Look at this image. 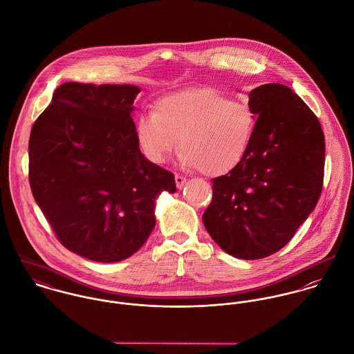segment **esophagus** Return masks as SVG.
<instances>
[{
  "label": "esophagus",
  "mask_w": 354,
  "mask_h": 354,
  "mask_svg": "<svg viewBox=\"0 0 354 354\" xmlns=\"http://www.w3.org/2000/svg\"><path fill=\"white\" fill-rule=\"evenodd\" d=\"M174 180H176L177 189H183V187H184L185 183H187V178L183 177V176H180V174H176V176H174Z\"/></svg>",
  "instance_id": "obj_1"
}]
</instances>
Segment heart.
I'll return each instance as SVG.
<instances>
[{"label":"heart","mask_w":354,"mask_h":354,"mask_svg":"<svg viewBox=\"0 0 354 354\" xmlns=\"http://www.w3.org/2000/svg\"><path fill=\"white\" fill-rule=\"evenodd\" d=\"M256 117L245 102L212 88H191L162 98L155 113L136 121V139L153 163H165L180 146V162L205 176L233 170L248 151Z\"/></svg>","instance_id":"obj_1"}]
</instances>
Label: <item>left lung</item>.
<instances>
[{
  "mask_svg": "<svg viewBox=\"0 0 354 354\" xmlns=\"http://www.w3.org/2000/svg\"><path fill=\"white\" fill-rule=\"evenodd\" d=\"M248 98L251 146L233 170L212 178L203 223L225 252L254 260L283 248L313 211L326 149L317 117L288 86L263 84Z\"/></svg>",
  "mask_w": 354,
  "mask_h": 354,
  "instance_id": "left-lung-1",
  "label": "left lung"
}]
</instances>
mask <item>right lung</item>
I'll use <instances>...</instances> for the list:
<instances>
[{"label":"right lung","mask_w":354,"mask_h":354,"mask_svg":"<svg viewBox=\"0 0 354 354\" xmlns=\"http://www.w3.org/2000/svg\"><path fill=\"white\" fill-rule=\"evenodd\" d=\"M140 88L64 83L32 125L30 185L59 243L114 263L138 252L155 227V201L174 176L139 149L132 120Z\"/></svg>","instance_id":"add662e5"}]
</instances>
